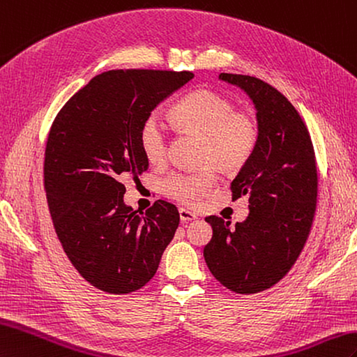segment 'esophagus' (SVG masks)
Masks as SVG:
<instances>
[{
  "mask_svg": "<svg viewBox=\"0 0 357 357\" xmlns=\"http://www.w3.org/2000/svg\"><path fill=\"white\" fill-rule=\"evenodd\" d=\"M179 219H181L182 222L195 220V219H196V214H195V213H192V211L185 210V208H179Z\"/></svg>",
  "mask_w": 357,
  "mask_h": 357,
  "instance_id": "obj_1",
  "label": "esophagus"
}]
</instances>
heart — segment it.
<instances>
[{
    "mask_svg": "<svg viewBox=\"0 0 357 357\" xmlns=\"http://www.w3.org/2000/svg\"><path fill=\"white\" fill-rule=\"evenodd\" d=\"M170 119L187 134L202 137L201 164H214L220 172L233 173L251 160L260 138L255 115L234 109L228 97L211 89H196L172 106ZM139 149L152 164H162L167 155V135L155 115L139 128ZM218 184V173L211 167L196 172H175L164 178L161 192L184 205H196Z\"/></svg>",
    "mask_w": 357,
    "mask_h": 357,
    "instance_id": "1",
    "label": "heart"
}]
</instances>
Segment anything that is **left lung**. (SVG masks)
<instances>
[{"mask_svg": "<svg viewBox=\"0 0 357 357\" xmlns=\"http://www.w3.org/2000/svg\"><path fill=\"white\" fill-rule=\"evenodd\" d=\"M219 79L250 94L260 138L229 187L233 199L250 196V214L236 228L206 218L213 237L204 257L222 286L252 295L283 280L307 242L317 211V158L307 126L280 91L243 74L220 73Z\"/></svg>", "mask_w": 357, "mask_h": 357, "instance_id": "8db88e82", "label": "left lung"}]
</instances>
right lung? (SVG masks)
<instances>
[{
  "label": "right lung",
  "instance_id": "add662e5",
  "mask_svg": "<svg viewBox=\"0 0 357 357\" xmlns=\"http://www.w3.org/2000/svg\"><path fill=\"white\" fill-rule=\"evenodd\" d=\"M193 77L164 70L102 73L62 106L50 128V216L68 260L98 291L124 295L147 284L175 236L176 206L158 199L138 214L123 202L121 179L149 167L138 143L141 124Z\"/></svg>",
  "mask_w": 357,
  "mask_h": 357
}]
</instances>
